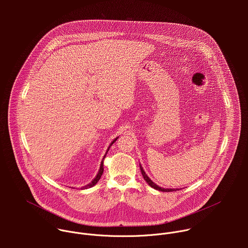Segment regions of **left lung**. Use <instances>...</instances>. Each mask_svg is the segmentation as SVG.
Here are the masks:
<instances>
[{"label":"left lung","instance_id":"left-lung-1","mask_svg":"<svg viewBox=\"0 0 248 248\" xmlns=\"http://www.w3.org/2000/svg\"><path fill=\"white\" fill-rule=\"evenodd\" d=\"M140 170H141V173H142L144 180L146 181V183H147L151 187H153V188H155V189H157V190H160V191H164V192H170V191H176V190H179L178 188H176V189H174V188H162V187L158 186L156 184H154V183L149 179V176H147V174L145 173V171H144L143 168L141 167V165H140Z\"/></svg>","mask_w":248,"mask_h":248}]
</instances>
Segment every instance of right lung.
I'll use <instances>...</instances> for the list:
<instances>
[{
    "label": "right lung",
    "instance_id": "right-lung-1",
    "mask_svg": "<svg viewBox=\"0 0 248 248\" xmlns=\"http://www.w3.org/2000/svg\"><path fill=\"white\" fill-rule=\"evenodd\" d=\"M118 138V137H117ZM117 138H115L114 140H113V142L111 143V145L110 146H112V144L115 142V141L117 140ZM110 148V147H109ZM109 148H108V151H109ZM107 151V152H108ZM106 154H107V153H106ZM106 157V156H105ZM103 170H104V167H103V161L101 162V166H100V170H99V171H98V173H97V175H96V178L91 182V184H89L88 186H86L84 188H88V187H92L93 186H95L98 182H99V180H100V178H101V175H102V173H103Z\"/></svg>",
    "mask_w": 248,
    "mask_h": 248
}]
</instances>
